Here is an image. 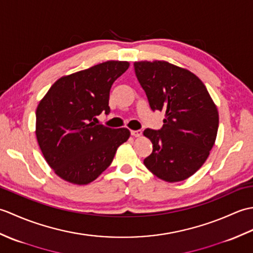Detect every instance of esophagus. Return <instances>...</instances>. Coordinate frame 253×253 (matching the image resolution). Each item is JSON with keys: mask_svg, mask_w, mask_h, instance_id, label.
I'll return each instance as SVG.
<instances>
[{"mask_svg": "<svg viewBox=\"0 0 253 253\" xmlns=\"http://www.w3.org/2000/svg\"><path fill=\"white\" fill-rule=\"evenodd\" d=\"M130 133H131V136H133V137H140V136L142 135V131H141L140 129H138V130H131Z\"/></svg>", "mask_w": 253, "mask_h": 253, "instance_id": "esophagus-1", "label": "esophagus"}]
</instances>
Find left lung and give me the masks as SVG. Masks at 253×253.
<instances>
[{
	"label": "left lung",
	"instance_id": "8db88e82",
	"mask_svg": "<svg viewBox=\"0 0 253 253\" xmlns=\"http://www.w3.org/2000/svg\"><path fill=\"white\" fill-rule=\"evenodd\" d=\"M133 67L151 110L165 112L161 129L143 131L153 144L143 164L165 181L185 180L206 162L215 142L216 106L189 71L163 61L136 62Z\"/></svg>",
	"mask_w": 253,
	"mask_h": 253
}]
</instances>
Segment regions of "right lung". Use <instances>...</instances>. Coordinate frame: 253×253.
<instances>
[{"label":"right lung","mask_w":253,"mask_h":253,"mask_svg":"<svg viewBox=\"0 0 253 253\" xmlns=\"http://www.w3.org/2000/svg\"><path fill=\"white\" fill-rule=\"evenodd\" d=\"M129 63L109 61L62 77L52 85L36 112V133L47 164L64 180L76 185L93 181L111 165L126 142L127 128L94 124L110 114V90Z\"/></svg>","instance_id":"1"}]
</instances>
